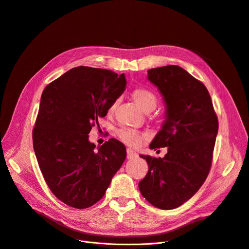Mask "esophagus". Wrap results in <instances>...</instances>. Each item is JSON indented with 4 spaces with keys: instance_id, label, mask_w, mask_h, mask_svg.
Instances as JSON below:
<instances>
[{
    "instance_id": "1",
    "label": "esophagus",
    "mask_w": 249,
    "mask_h": 249,
    "mask_svg": "<svg viewBox=\"0 0 249 249\" xmlns=\"http://www.w3.org/2000/svg\"><path fill=\"white\" fill-rule=\"evenodd\" d=\"M136 157H137V154H136L135 151H133V150H131V149H128V150H127V159H128V160L134 159V158H136Z\"/></svg>"
}]
</instances>
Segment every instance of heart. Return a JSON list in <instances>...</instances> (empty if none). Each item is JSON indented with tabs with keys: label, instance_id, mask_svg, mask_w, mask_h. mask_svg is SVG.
<instances>
[{
	"label": "heart",
	"instance_id": "b5f03b06",
	"mask_svg": "<svg viewBox=\"0 0 249 249\" xmlns=\"http://www.w3.org/2000/svg\"><path fill=\"white\" fill-rule=\"evenodd\" d=\"M132 97L134 99V101L138 104L139 107L146 111H152L158 103V98L157 95L149 89L146 88H137L133 90L132 92ZM115 105V102L113 103L112 107L110 108V110L113 109ZM118 137L120 138L121 141H123L125 144L136 147L139 145L141 137L140 135L129 128H122L120 130H118L117 132Z\"/></svg>",
	"mask_w": 249,
	"mask_h": 249
}]
</instances>
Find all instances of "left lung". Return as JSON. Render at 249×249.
Listing matches in <instances>:
<instances>
[{"mask_svg":"<svg viewBox=\"0 0 249 249\" xmlns=\"http://www.w3.org/2000/svg\"><path fill=\"white\" fill-rule=\"evenodd\" d=\"M164 103V121L150 149L167 148L163 158L140 155L149 171L139 189L153 206L171 210L189 200L206 180L219 123L206 87L179 66L148 71Z\"/></svg>","mask_w":249,"mask_h":249,"instance_id":"8db88e82","label":"left lung"}]
</instances>
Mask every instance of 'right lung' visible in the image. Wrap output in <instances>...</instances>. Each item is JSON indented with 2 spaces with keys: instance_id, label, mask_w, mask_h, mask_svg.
<instances>
[{
  "instance_id": "obj_1",
  "label": "right lung",
  "mask_w": 249,
  "mask_h": 249,
  "mask_svg": "<svg viewBox=\"0 0 249 249\" xmlns=\"http://www.w3.org/2000/svg\"><path fill=\"white\" fill-rule=\"evenodd\" d=\"M124 74L76 67L42 92L33 129V149L52 193L70 207L85 209L99 201L126 159L116 139L97 147L89 134L126 89Z\"/></svg>"
}]
</instances>
